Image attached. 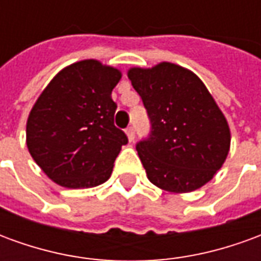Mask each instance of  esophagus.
<instances>
[{"mask_svg": "<svg viewBox=\"0 0 261 261\" xmlns=\"http://www.w3.org/2000/svg\"><path fill=\"white\" fill-rule=\"evenodd\" d=\"M125 133H127V137H128V141H134V138H136L134 128H133V127H128V128L125 130Z\"/></svg>", "mask_w": 261, "mask_h": 261, "instance_id": "1", "label": "esophagus"}]
</instances>
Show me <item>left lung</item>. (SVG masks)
Wrapping results in <instances>:
<instances>
[{"label":"left lung","mask_w":261,"mask_h":261,"mask_svg":"<svg viewBox=\"0 0 261 261\" xmlns=\"http://www.w3.org/2000/svg\"><path fill=\"white\" fill-rule=\"evenodd\" d=\"M128 78L151 123L149 136L137 142L149 181L170 193L204 186L228 156L230 131L202 81L172 63L131 68Z\"/></svg>","instance_id":"left-lung-1"}]
</instances>
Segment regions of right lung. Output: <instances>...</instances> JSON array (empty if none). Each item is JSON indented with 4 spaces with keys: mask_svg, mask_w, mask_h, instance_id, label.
<instances>
[{
    "mask_svg": "<svg viewBox=\"0 0 261 261\" xmlns=\"http://www.w3.org/2000/svg\"><path fill=\"white\" fill-rule=\"evenodd\" d=\"M119 69L84 60L61 69L32 108L26 145L46 175L68 189L108 180L121 145L128 140L114 125L112 91Z\"/></svg>",
    "mask_w": 261,
    "mask_h": 261,
    "instance_id": "1",
    "label": "right lung"
}]
</instances>
